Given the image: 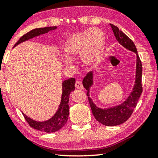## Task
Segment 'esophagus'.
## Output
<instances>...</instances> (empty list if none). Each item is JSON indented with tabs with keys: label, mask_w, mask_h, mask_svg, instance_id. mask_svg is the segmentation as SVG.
<instances>
[{
	"label": "esophagus",
	"mask_w": 158,
	"mask_h": 158,
	"mask_svg": "<svg viewBox=\"0 0 158 158\" xmlns=\"http://www.w3.org/2000/svg\"><path fill=\"white\" fill-rule=\"evenodd\" d=\"M75 87L77 88V89H80V90H82L83 89H84V86H83L81 82L79 81H76V83H75Z\"/></svg>",
	"instance_id": "obj_1"
}]
</instances>
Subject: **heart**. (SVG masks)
Listing matches in <instances>:
<instances>
[{"mask_svg":"<svg viewBox=\"0 0 158 158\" xmlns=\"http://www.w3.org/2000/svg\"><path fill=\"white\" fill-rule=\"evenodd\" d=\"M105 49V36L99 28H89L78 32L67 40L65 52L67 57L64 63L68 65L70 60L80 55L85 66H92L99 62Z\"/></svg>","mask_w":158,"mask_h":158,"instance_id":"b5f03b06","label":"heart"}]
</instances>
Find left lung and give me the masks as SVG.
Listing matches in <instances>:
<instances>
[{
    "instance_id": "8db88e82",
    "label": "left lung",
    "mask_w": 158,
    "mask_h": 158,
    "mask_svg": "<svg viewBox=\"0 0 158 158\" xmlns=\"http://www.w3.org/2000/svg\"><path fill=\"white\" fill-rule=\"evenodd\" d=\"M113 30L114 36L123 47L125 49L134 52L137 56L136 61V74L135 81L133 85L132 92L124 102L118 105L112 106L110 107L102 109L93 102V99L90 98V90L93 85V73L89 72L83 80V85L87 90L86 95L89 98L92 113L98 122L106 126H116V125L123 123L129 118L134 109L137 105V102L142 93V85H141V77H142V65L139 57L137 48L134 42L126 35L120 31L117 26L110 23Z\"/></svg>"
}]
</instances>
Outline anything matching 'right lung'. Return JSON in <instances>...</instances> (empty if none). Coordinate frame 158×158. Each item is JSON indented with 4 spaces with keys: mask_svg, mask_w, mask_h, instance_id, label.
<instances>
[{
    "mask_svg": "<svg viewBox=\"0 0 158 158\" xmlns=\"http://www.w3.org/2000/svg\"><path fill=\"white\" fill-rule=\"evenodd\" d=\"M57 26H50V27L45 28H35L31 31L21 37L17 43L14 46L16 47L21 42L29 40L30 39L33 38L35 37H37L47 33L51 31L56 30ZM75 79L70 78L65 80L62 83V95H61V100L58 109L54 115L50 118L49 119L44 121H37L32 119L31 118L26 116L23 113V115L24 116L26 121L31 127L34 129L42 131L47 133L55 132L56 131L61 129L64 125H65L69 116V95L72 91L75 89Z\"/></svg>",
    "mask_w": 158,
    "mask_h": 158,
    "instance_id": "obj_1",
    "label": "right lung"
}]
</instances>
